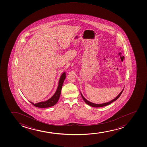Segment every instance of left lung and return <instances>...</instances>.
<instances>
[{
	"label": "left lung",
	"mask_w": 147,
	"mask_h": 147,
	"mask_svg": "<svg viewBox=\"0 0 147 147\" xmlns=\"http://www.w3.org/2000/svg\"><path fill=\"white\" fill-rule=\"evenodd\" d=\"M123 89H124V88H123V89L122 90V91L120 92V94H119L118 95V96H117L114 98V99L111 100V101H109L108 102L101 103V104H96V103H92L91 102L88 101V100H86V98L83 96L82 94H81V92H80V94H81V96H82V98L83 100H84V101H85V102L86 104H87V105H89L90 106H91V107H105V106L108 105H110V103H111L112 102H113V101L116 100H117L119 97H120V96L121 95V93H122V92L123 91Z\"/></svg>",
	"instance_id": "1"
}]
</instances>
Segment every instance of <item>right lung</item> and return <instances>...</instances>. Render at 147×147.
<instances>
[{
    "label": "right lung",
    "instance_id": "1",
    "mask_svg": "<svg viewBox=\"0 0 147 147\" xmlns=\"http://www.w3.org/2000/svg\"><path fill=\"white\" fill-rule=\"evenodd\" d=\"M65 78H66V73L64 72L62 73V74H61V76L60 78L57 89L56 90L55 93L53 95V96L50 98L49 99L46 101H41L38 103H35V104L30 101V103L34 105L35 107H37L39 108H47V107H50L54 106V105H55L57 103L59 100L60 94H61L62 87L63 82H64Z\"/></svg>",
    "mask_w": 147,
    "mask_h": 147
}]
</instances>
